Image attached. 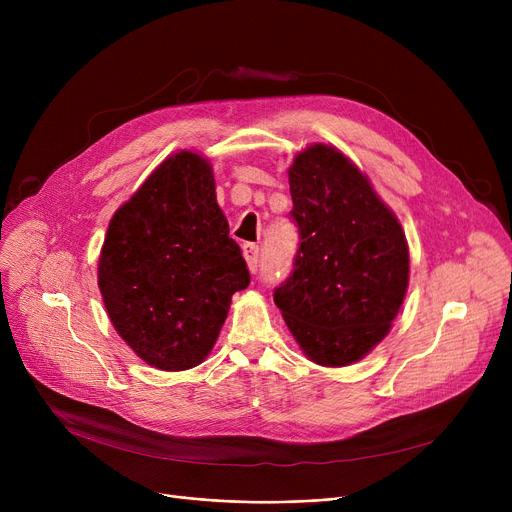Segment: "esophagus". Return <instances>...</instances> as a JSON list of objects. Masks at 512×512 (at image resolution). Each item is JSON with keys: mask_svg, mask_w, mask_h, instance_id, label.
Returning a JSON list of instances; mask_svg holds the SVG:
<instances>
[{"mask_svg": "<svg viewBox=\"0 0 512 512\" xmlns=\"http://www.w3.org/2000/svg\"><path fill=\"white\" fill-rule=\"evenodd\" d=\"M242 253H245V259L249 263V270L255 274L257 267H259V247L251 245V242H249V245L242 247Z\"/></svg>", "mask_w": 512, "mask_h": 512, "instance_id": "obj_1", "label": "esophagus"}]
</instances>
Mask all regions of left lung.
I'll return each instance as SVG.
<instances>
[{
  "instance_id": "1",
  "label": "left lung",
  "mask_w": 512,
  "mask_h": 512,
  "mask_svg": "<svg viewBox=\"0 0 512 512\" xmlns=\"http://www.w3.org/2000/svg\"><path fill=\"white\" fill-rule=\"evenodd\" d=\"M299 249L274 303L305 355L355 363L390 330L409 284V249L394 213L351 159L313 145L288 170Z\"/></svg>"
}]
</instances>
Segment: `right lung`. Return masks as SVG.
<instances>
[{
    "instance_id": "obj_1",
    "label": "right lung",
    "mask_w": 512,
    "mask_h": 512,
    "mask_svg": "<svg viewBox=\"0 0 512 512\" xmlns=\"http://www.w3.org/2000/svg\"><path fill=\"white\" fill-rule=\"evenodd\" d=\"M197 153L168 157L110 222L99 288L118 334L143 361L182 371L218 338L251 274Z\"/></svg>"
}]
</instances>
